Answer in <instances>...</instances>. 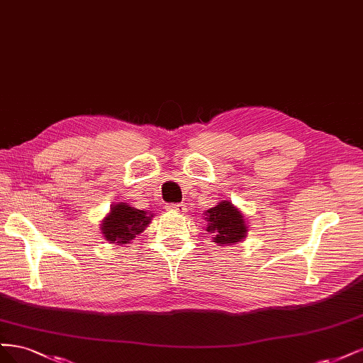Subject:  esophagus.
Here are the masks:
<instances>
[{"mask_svg":"<svg viewBox=\"0 0 363 363\" xmlns=\"http://www.w3.org/2000/svg\"><path fill=\"white\" fill-rule=\"evenodd\" d=\"M169 209H172V211L178 213V214H184V213H186V206H185V205H182V203L172 205V206H169Z\"/></svg>","mask_w":363,"mask_h":363,"instance_id":"1","label":"esophagus"}]
</instances>
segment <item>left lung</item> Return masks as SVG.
I'll return each instance as SVG.
<instances>
[{
    "label": "left lung",
    "mask_w": 363,
    "mask_h": 363,
    "mask_svg": "<svg viewBox=\"0 0 363 363\" xmlns=\"http://www.w3.org/2000/svg\"><path fill=\"white\" fill-rule=\"evenodd\" d=\"M203 214L206 220V230L213 233V241L218 245L238 244L247 237V221L232 202L221 201Z\"/></svg>",
    "instance_id": "obj_1"
}]
</instances>
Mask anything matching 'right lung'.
<instances>
[{
    "mask_svg": "<svg viewBox=\"0 0 363 363\" xmlns=\"http://www.w3.org/2000/svg\"><path fill=\"white\" fill-rule=\"evenodd\" d=\"M154 213L137 209L125 202L113 203L101 221V233L111 244H130L152 221Z\"/></svg>",
    "mask_w": 363,
    "mask_h": 363,
    "instance_id": "add662e5",
    "label": "right lung"
}]
</instances>
